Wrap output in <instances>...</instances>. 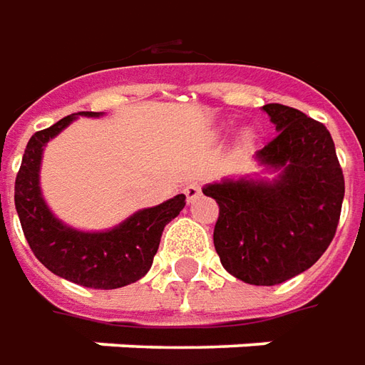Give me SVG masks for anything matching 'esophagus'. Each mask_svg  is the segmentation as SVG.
<instances>
[{"mask_svg": "<svg viewBox=\"0 0 365 365\" xmlns=\"http://www.w3.org/2000/svg\"><path fill=\"white\" fill-rule=\"evenodd\" d=\"M200 192H202V182L200 180H192V182H188L187 187H185V195H187L188 202L197 200L200 197Z\"/></svg>", "mask_w": 365, "mask_h": 365, "instance_id": "obj_1", "label": "esophagus"}]
</instances>
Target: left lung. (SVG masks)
Wrapping results in <instances>:
<instances>
[{
    "instance_id": "left-lung-1",
    "label": "left lung",
    "mask_w": 365,
    "mask_h": 365,
    "mask_svg": "<svg viewBox=\"0 0 365 365\" xmlns=\"http://www.w3.org/2000/svg\"><path fill=\"white\" fill-rule=\"evenodd\" d=\"M264 110L278 135L256 157L282 175L274 182L226 180L202 192L218 205L215 248L222 266L246 284L274 286L326 252L346 188L330 130L280 103Z\"/></svg>"
}]
</instances>
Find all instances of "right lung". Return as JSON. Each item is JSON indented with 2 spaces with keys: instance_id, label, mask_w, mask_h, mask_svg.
<instances>
[{
  "instance_id": "right-lung-1",
  "label": "right lung",
  "mask_w": 365,
  "mask_h": 365,
  "mask_svg": "<svg viewBox=\"0 0 365 365\" xmlns=\"http://www.w3.org/2000/svg\"><path fill=\"white\" fill-rule=\"evenodd\" d=\"M95 117L99 113L81 110ZM75 115L63 117L49 129L37 130L25 147L15 177V208L37 260L65 280L95 290H113L137 282L149 272L165 226L185 208V195L158 207L145 208L107 232H79L49 212L39 190V165L45 143L61 133Z\"/></svg>"
}]
</instances>
